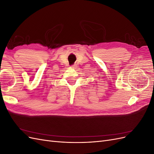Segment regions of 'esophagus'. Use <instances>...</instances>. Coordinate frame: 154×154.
I'll return each mask as SVG.
<instances>
[{
	"label": "esophagus",
	"instance_id": "34e87169",
	"mask_svg": "<svg viewBox=\"0 0 154 154\" xmlns=\"http://www.w3.org/2000/svg\"><path fill=\"white\" fill-rule=\"evenodd\" d=\"M71 67H72V68H75V67H76V66H75V65H74V66H72Z\"/></svg>",
	"mask_w": 154,
	"mask_h": 154
}]
</instances>
